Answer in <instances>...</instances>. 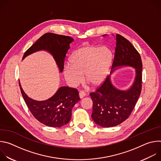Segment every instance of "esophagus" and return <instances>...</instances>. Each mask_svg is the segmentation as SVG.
<instances>
[{"mask_svg":"<svg viewBox=\"0 0 161 161\" xmlns=\"http://www.w3.org/2000/svg\"><path fill=\"white\" fill-rule=\"evenodd\" d=\"M85 96H86V94L83 91H80V92H79V96H80V99H82V98H83V97H84Z\"/></svg>","mask_w":161,"mask_h":161,"instance_id":"34e87169","label":"esophagus"}]
</instances>
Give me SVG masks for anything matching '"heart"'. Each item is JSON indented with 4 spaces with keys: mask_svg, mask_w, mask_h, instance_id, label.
Wrapping results in <instances>:
<instances>
[{
    "mask_svg": "<svg viewBox=\"0 0 161 161\" xmlns=\"http://www.w3.org/2000/svg\"><path fill=\"white\" fill-rule=\"evenodd\" d=\"M113 62V53L106 47L88 45L76 50L69 58V65L63 69L64 76L72 86L84 80L98 87L106 80Z\"/></svg>",
    "mask_w": 161,
    "mask_h": 161,
    "instance_id": "1",
    "label": "heart"
}]
</instances>
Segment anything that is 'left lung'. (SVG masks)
<instances>
[{
    "label": "left lung",
    "mask_w": 161,
    "mask_h": 161,
    "mask_svg": "<svg viewBox=\"0 0 161 161\" xmlns=\"http://www.w3.org/2000/svg\"><path fill=\"white\" fill-rule=\"evenodd\" d=\"M125 66L134 68L136 72L134 80L129 88L125 90L117 88L112 84L109 76L96 92L90 94L93 101L92 118L101 127H114L125 121L132 111L142 91L140 55L127 39L117 34L115 54L111 73Z\"/></svg>",
    "instance_id": "1"
}]
</instances>
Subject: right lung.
Wrapping results in <instances>:
<instances>
[{
    "label": "right lung",
    "instance_id": "right-lung-1",
    "mask_svg": "<svg viewBox=\"0 0 161 161\" xmlns=\"http://www.w3.org/2000/svg\"><path fill=\"white\" fill-rule=\"evenodd\" d=\"M74 41L69 36L53 33H46L25 52L24 59L28 55L38 51L50 53L55 59L60 73L63 71L65 57ZM21 92L33 116L41 123L52 127H60L68 124L71 118L72 109L80 100L76 89L61 86L50 98L45 101H36L28 97L21 88Z\"/></svg>",
    "mask_w": 161,
    "mask_h": 161
}]
</instances>
